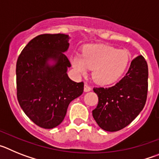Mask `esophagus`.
<instances>
[{
  "label": "esophagus",
  "mask_w": 159,
  "mask_h": 159,
  "mask_svg": "<svg viewBox=\"0 0 159 159\" xmlns=\"http://www.w3.org/2000/svg\"><path fill=\"white\" fill-rule=\"evenodd\" d=\"M90 91H92V88L88 86V84H85V85H84V92H90Z\"/></svg>",
  "instance_id": "esophagus-1"
}]
</instances>
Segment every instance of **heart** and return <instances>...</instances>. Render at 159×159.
I'll return each instance as SVG.
<instances>
[{
  "instance_id": "obj_1",
  "label": "heart",
  "mask_w": 159,
  "mask_h": 159,
  "mask_svg": "<svg viewBox=\"0 0 159 159\" xmlns=\"http://www.w3.org/2000/svg\"><path fill=\"white\" fill-rule=\"evenodd\" d=\"M130 55L126 50L106 44H89L84 47L82 55L71 58L73 68L79 75H87L92 70V79L96 84L109 85L117 82L127 71Z\"/></svg>"
}]
</instances>
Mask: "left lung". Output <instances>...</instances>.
<instances>
[{
    "instance_id": "8db88e82",
    "label": "left lung",
    "mask_w": 159,
    "mask_h": 159,
    "mask_svg": "<svg viewBox=\"0 0 159 159\" xmlns=\"http://www.w3.org/2000/svg\"><path fill=\"white\" fill-rule=\"evenodd\" d=\"M148 66L143 56L132 60L128 71L110 88H95L99 102L92 111L94 119L107 131L127 127L145 106L148 88Z\"/></svg>"
}]
</instances>
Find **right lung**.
<instances>
[{"label":"right lung","instance_id":"obj_1","mask_svg":"<svg viewBox=\"0 0 159 159\" xmlns=\"http://www.w3.org/2000/svg\"><path fill=\"white\" fill-rule=\"evenodd\" d=\"M66 34H42L29 42L16 62L19 104L37 126L52 129L62 123L70 102L84 92V83L67 75L71 67L64 52L69 48Z\"/></svg>","mask_w":159,"mask_h":159}]
</instances>
